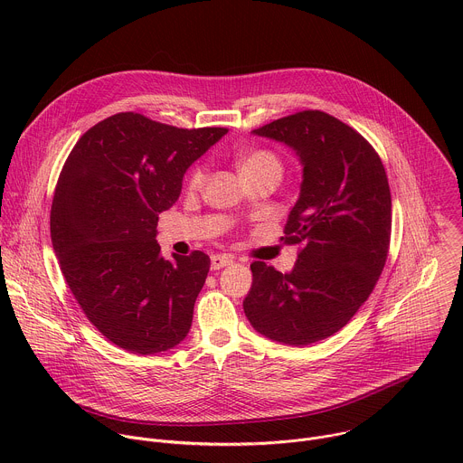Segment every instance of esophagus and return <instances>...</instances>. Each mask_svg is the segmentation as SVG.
I'll list each match as a JSON object with an SVG mask.
<instances>
[{
	"label": "esophagus",
	"mask_w": 463,
	"mask_h": 463,
	"mask_svg": "<svg viewBox=\"0 0 463 463\" xmlns=\"http://www.w3.org/2000/svg\"><path fill=\"white\" fill-rule=\"evenodd\" d=\"M231 263H232V258L227 256V254H213L211 256V268L214 271H218V269H222L225 266H231Z\"/></svg>",
	"instance_id": "esophagus-1"
}]
</instances>
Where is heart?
<instances>
[{
    "mask_svg": "<svg viewBox=\"0 0 463 463\" xmlns=\"http://www.w3.org/2000/svg\"><path fill=\"white\" fill-rule=\"evenodd\" d=\"M238 166H240V172L243 177L258 174V172H266V170H275L279 174L282 172V163H280L279 156L266 148H254V150L243 152L241 156H238ZM203 179H205V166L195 165L186 175V186L190 190L200 188Z\"/></svg>",
    "mask_w": 463,
    "mask_h": 463,
    "instance_id": "obj_1",
    "label": "heart"
}]
</instances>
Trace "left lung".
<instances>
[{
    "instance_id": "left-lung-1",
    "label": "left lung",
    "mask_w": 463,
    "mask_h": 463,
    "mask_svg": "<svg viewBox=\"0 0 463 463\" xmlns=\"http://www.w3.org/2000/svg\"><path fill=\"white\" fill-rule=\"evenodd\" d=\"M304 165L284 236L302 245L291 273L252 261L243 311L256 332L306 346L337 334L373 291L390 249L392 197L379 154L357 129L304 109L252 129Z\"/></svg>"
}]
</instances>
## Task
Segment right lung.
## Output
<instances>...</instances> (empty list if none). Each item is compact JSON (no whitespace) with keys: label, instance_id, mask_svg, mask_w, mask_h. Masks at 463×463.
Listing matches in <instances>:
<instances>
[{"label":"right lung","instance_id":"1","mask_svg":"<svg viewBox=\"0 0 463 463\" xmlns=\"http://www.w3.org/2000/svg\"><path fill=\"white\" fill-rule=\"evenodd\" d=\"M227 131L122 111L90 128L65 159L51 205L52 249L84 315L118 348L150 355L186 337L211 258H163L156 227L186 168Z\"/></svg>","mask_w":463,"mask_h":463}]
</instances>
